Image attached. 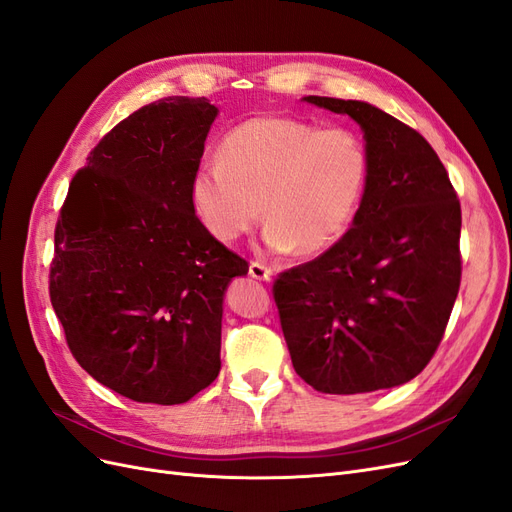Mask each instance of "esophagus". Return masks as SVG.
<instances>
[{
	"instance_id": "1",
	"label": "esophagus",
	"mask_w": 512,
	"mask_h": 512,
	"mask_svg": "<svg viewBox=\"0 0 512 512\" xmlns=\"http://www.w3.org/2000/svg\"><path fill=\"white\" fill-rule=\"evenodd\" d=\"M250 275L254 277V280L269 282L271 275H273V269L267 267V265H262V262H258V260H252L250 262Z\"/></svg>"
}]
</instances>
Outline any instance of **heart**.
Masks as SVG:
<instances>
[{
	"mask_svg": "<svg viewBox=\"0 0 512 512\" xmlns=\"http://www.w3.org/2000/svg\"><path fill=\"white\" fill-rule=\"evenodd\" d=\"M369 149L346 126L265 115L237 123L220 158L194 170L190 196L211 235L235 243L254 230L265 203L273 254L329 250L354 222L369 183Z\"/></svg>",
	"mask_w": 512,
	"mask_h": 512,
	"instance_id": "obj_1",
	"label": "heart"
}]
</instances>
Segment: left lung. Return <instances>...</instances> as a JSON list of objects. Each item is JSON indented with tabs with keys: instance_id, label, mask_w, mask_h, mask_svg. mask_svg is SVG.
Returning a JSON list of instances; mask_svg holds the SVG:
<instances>
[{
	"instance_id": "1",
	"label": "left lung",
	"mask_w": 512,
	"mask_h": 512,
	"mask_svg": "<svg viewBox=\"0 0 512 512\" xmlns=\"http://www.w3.org/2000/svg\"><path fill=\"white\" fill-rule=\"evenodd\" d=\"M359 123L369 183L346 235L280 273L273 299L294 371L320 393L393 389L436 354L461 284V205L438 153L359 100L303 98Z\"/></svg>"
}]
</instances>
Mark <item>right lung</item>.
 I'll use <instances>...</instances> for the list:
<instances>
[{
  "mask_svg": "<svg viewBox=\"0 0 512 512\" xmlns=\"http://www.w3.org/2000/svg\"><path fill=\"white\" fill-rule=\"evenodd\" d=\"M215 117L207 98L138 108L91 149L55 226L49 292L68 348L141 404H185L218 378L224 292L250 269L192 207Z\"/></svg>",
  "mask_w": 512,
  "mask_h": 512,
  "instance_id": "right-lung-1",
  "label": "right lung"
}]
</instances>
